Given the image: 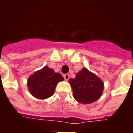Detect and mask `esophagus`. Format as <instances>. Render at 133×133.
I'll return each mask as SVG.
<instances>
[{
    "mask_svg": "<svg viewBox=\"0 0 133 133\" xmlns=\"http://www.w3.org/2000/svg\"><path fill=\"white\" fill-rule=\"evenodd\" d=\"M63 77H64V78H65V81H68V79H69L70 78V75L69 74H65V75H63Z\"/></svg>",
    "mask_w": 133,
    "mask_h": 133,
    "instance_id": "esophagus-1",
    "label": "esophagus"
}]
</instances>
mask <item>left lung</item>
<instances>
[{
	"mask_svg": "<svg viewBox=\"0 0 133 133\" xmlns=\"http://www.w3.org/2000/svg\"><path fill=\"white\" fill-rule=\"evenodd\" d=\"M68 82L72 88L74 98L82 104L94 103L103 94V81L85 68L80 70L75 78L69 79Z\"/></svg>",
	"mask_w": 133,
	"mask_h": 133,
	"instance_id": "left-lung-1",
	"label": "left lung"
}]
</instances>
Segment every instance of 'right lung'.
Listing matches in <instances>:
<instances>
[{"label": "right lung", "mask_w": 133, "mask_h": 133, "mask_svg": "<svg viewBox=\"0 0 133 133\" xmlns=\"http://www.w3.org/2000/svg\"><path fill=\"white\" fill-rule=\"evenodd\" d=\"M63 81L61 74L45 65L30 75L28 79L27 85L29 92L33 97L45 100L54 94L57 84Z\"/></svg>", "instance_id": "1"}]
</instances>
